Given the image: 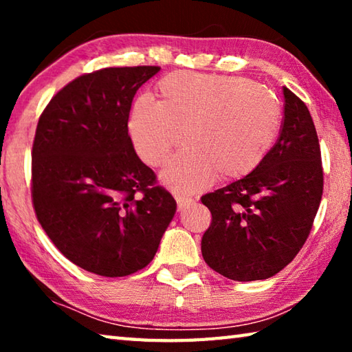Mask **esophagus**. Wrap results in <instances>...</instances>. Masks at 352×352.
<instances>
[{
  "label": "esophagus",
  "mask_w": 352,
  "mask_h": 352,
  "mask_svg": "<svg viewBox=\"0 0 352 352\" xmlns=\"http://www.w3.org/2000/svg\"><path fill=\"white\" fill-rule=\"evenodd\" d=\"M175 200H177L178 211H184V210H186V208H189L190 205L194 204L192 199H189V197H180V195H178V197H175Z\"/></svg>",
  "instance_id": "obj_1"
}]
</instances>
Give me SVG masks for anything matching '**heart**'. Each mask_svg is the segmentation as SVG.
<instances>
[{"label":"heart","mask_w":352,"mask_h":352,"mask_svg":"<svg viewBox=\"0 0 352 352\" xmlns=\"http://www.w3.org/2000/svg\"><path fill=\"white\" fill-rule=\"evenodd\" d=\"M158 102L135 100L129 133L140 158L152 168L186 147L163 172L178 192H195L214 177H247L270 153L281 129V105L270 88L242 76L175 71L155 87Z\"/></svg>","instance_id":"b5f03b06"}]
</instances>
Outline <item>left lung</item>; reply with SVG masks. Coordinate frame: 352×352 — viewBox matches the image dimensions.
Wrapping results in <instances>:
<instances>
[{"label": "left lung", "mask_w": 352, "mask_h": 352, "mask_svg": "<svg viewBox=\"0 0 352 352\" xmlns=\"http://www.w3.org/2000/svg\"><path fill=\"white\" fill-rule=\"evenodd\" d=\"M284 121L258 169L201 197L211 225L201 254L233 281L267 279L294 261L323 195L320 142L306 104L283 88Z\"/></svg>", "instance_id": "left-lung-1"}]
</instances>
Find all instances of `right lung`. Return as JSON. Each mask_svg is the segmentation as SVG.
<instances>
[{"instance_id":"right-lung-1","label":"right lung","mask_w":352,"mask_h":352,"mask_svg":"<svg viewBox=\"0 0 352 352\" xmlns=\"http://www.w3.org/2000/svg\"><path fill=\"white\" fill-rule=\"evenodd\" d=\"M160 67L83 74L50 100L32 146V204L65 258L100 276H127L153 259L177 204L136 155L129 113Z\"/></svg>"}]
</instances>
